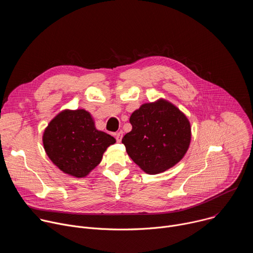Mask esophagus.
Listing matches in <instances>:
<instances>
[{
    "label": "esophagus",
    "instance_id": "obj_1",
    "mask_svg": "<svg viewBox=\"0 0 253 253\" xmlns=\"http://www.w3.org/2000/svg\"><path fill=\"white\" fill-rule=\"evenodd\" d=\"M115 137H116V140H117V142H121V140H122V137H123V132H122V131H120V132L116 133V134H115Z\"/></svg>",
    "mask_w": 253,
    "mask_h": 253
}]
</instances>
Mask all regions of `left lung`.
<instances>
[{"label": "left lung", "instance_id": "obj_1", "mask_svg": "<svg viewBox=\"0 0 253 253\" xmlns=\"http://www.w3.org/2000/svg\"><path fill=\"white\" fill-rule=\"evenodd\" d=\"M130 123L132 130L122 143L130 158L147 174L162 173L173 167L189 148L190 122L165 99L142 104L130 116Z\"/></svg>", "mask_w": 253, "mask_h": 253}]
</instances>
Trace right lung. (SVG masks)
Instances as JSON below:
<instances>
[{
	"mask_svg": "<svg viewBox=\"0 0 253 253\" xmlns=\"http://www.w3.org/2000/svg\"><path fill=\"white\" fill-rule=\"evenodd\" d=\"M115 138L96 129L85 109H65L45 128L43 145L46 154L61 171L76 178L86 177L102 160Z\"/></svg>",
	"mask_w": 253,
	"mask_h": 253,
	"instance_id": "right-lung-1",
	"label": "right lung"
}]
</instances>
